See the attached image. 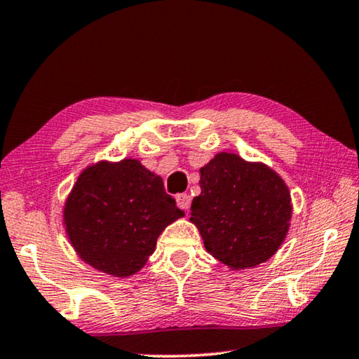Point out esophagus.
<instances>
[{
	"mask_svg": "<svg viewBox=\"0 0 359 359\" xmlns=\"http://www.w3.org/2000/svg\"><path fill=\"white\" fill-rule=\"evenodd\" d=\"M190 201H192V198H190L189 194H178L177 195V203L181 209L187 210L190 208Z\"/></svg>",
	"mask_w": 359,
	"mask_h": 359,
	"instance_id": "obj_1",
	"label": "esophagus"
}]
</instances>
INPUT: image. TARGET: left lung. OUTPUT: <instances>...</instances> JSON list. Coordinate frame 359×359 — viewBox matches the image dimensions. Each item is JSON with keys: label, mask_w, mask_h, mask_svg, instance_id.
I'll return each mask as SVG.
<instances>
[{"label": "left lung", "mask_w": 359, "mask_h": 359, "mask_svg": "<svg viewBox=\"0 0 359 359\" xmlns=\"http://www.w3.org/2000/svg\"><path fill=\"white\" fill-rule=\"evenodd\" d=\"M201 194L190 206L204 248L231 269L266 262L279 250L291 220L290 190L268 165L233 153L200 169Z\"/></svg>", "instance_id": "1"}]
</instances>
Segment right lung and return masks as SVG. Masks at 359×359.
Returning a JSON list of instances; mask_svg holds the SVG:
<instances>
[{"mask_svg":"<svg viewBox=\"0 0 359 359\" xmlns=\"http://www.w3.org/2000/svg\"><path fill=\"white\" fill-rule=\"evenodd\" d=\"M184 215L163 178L137 159L85 169L65 204L72 248L88 265L114 277L137 273L155 251L159 233Z\"/></svg>","mask_w":359,"mask_h":359,"instance_id":"right-lung-1","label":"right lung"}]
</instances>
